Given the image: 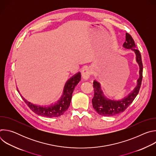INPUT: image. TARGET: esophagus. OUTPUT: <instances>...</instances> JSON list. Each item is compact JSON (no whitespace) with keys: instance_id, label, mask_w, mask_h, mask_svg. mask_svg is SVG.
<instances>
[{"instance_id":"34e87169","label":"esophagus","mask_w":156,"mask_h":156,"mask_svg":"<svg viewBox=\"0 0 156 156\" xmlns=\"http://www.w3.org/2000/svg\"><path fill=\"white\" fill-rule=\"evenodd\" d=\"M91 74V70L90 69H84L83 70V73H82V75H83V78L84 80H88V78H90V75Z\"/></svg>"}]
</instances>
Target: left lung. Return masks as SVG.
I'll use <instances>...</instances> for the list:
<instances>
[{"instance_id":"1","label":"left lung","mask_w":156,"mask_h":156,"mask_svg":"<svg viewBox=\"0 0 156 156\" xmlns=\"http://www.w3.org/2000/svg\"><path fill=\"white\" fill-rule=\"evenodd\" d=\"M123 47L125 49H131L135 52L136 54V60L140 68V77L137 80L136 87L131 93L121 100L107 98L102 90L101 83L94 80L93 82L94 95L92 99V103L93 108L100 115L110 117L123 112L132 103L139 93L143 78V63L141 54L136 48L134 40L128 33H126V40L123 44Z\"/></svg>"}]
</instances>
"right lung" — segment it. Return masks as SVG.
I'll use <instances>...</instances> for the list:
<instances>
[{
	"instance_id": "right-lung-1",
	"label": "right lung",
	"mask_w": 156,
	"mask_h": 156,
	"mask_svg": "<svg viewBox=\"0 0 156 156\" xmlns=\"http://www.w3.org/2000/svg\"><path fill=\"white\" fill-rule=\"evenodd\" d=\"M80 80L81 73L78 72L66 82L63 87V94L60 99L55 103L48 106H41L33 104L22 96L18 90V92L20 93L21 98L35 114L47 117H57L62 115L69 108L74 89Z\"/></svg>"
}]
</instances>
